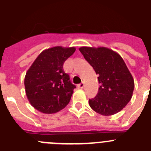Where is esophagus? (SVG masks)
Returning a JSON list of instances; mask_svg holds the SVG:
<instances>
[{
	"label": "esophagus",
	"instance_id": "34e87169",
	"mask_svg": "<svg viewBox=\"0 0 151 151\" xmlns=\"http://www.w3.org/2000/svg\"><path fill=\"white\" fill-rule=\"evenodd\" d=\"M78 87L79 88H83L85 87V83H84V82H82V83L79 84V85H78Z\"/></svg>",
	"mask_w": 151,
	"mask_h": 151
}]
</instances>
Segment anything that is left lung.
Listing matches in <instances>:
<instances>
[{"mask_svg": "<svg viewBox=\"0 0 151 151\" xmlns=\"http://www.w3.org/2000/svg\"><path fill=\"white\" fill-rule=\"evenodd\" d=\"M80 52L98 75L100 87L94 98L89 99L92 110L103 116H111L123 109L132 97L134 78L123 59L104 47H82Z\"/></svg>", "mask_w": 151, "mask_h": 151, "instance_id": "8db88e82", "label": "left lung"}]
</instances>
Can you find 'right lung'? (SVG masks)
I'll return each mask as SVG.
<instances>
[{"mask_svg":"<svg viewBox=\"0 0 151 151\" xmlns=\"http://www.w3.org/2000/svg\"><path fill=\"white\" fill-rule=\"evenodd\" d=\"M76 47L57 46L43 50L26 72L24 84L31 105L47 114L59 112L69 104L76 85L63 71L64 62Z\"/></svg>","mask_w":151,"mask_h":151,"instance_id":"right-lung-1","label":"right lung"}]
</instances>
